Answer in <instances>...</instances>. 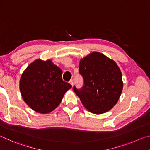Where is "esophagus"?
<instances>
[{
	"label": "esophagus",
	"instance_id": "34e87169",
	"mask_svg": "<svg viewBox=\"0 0 150 150\" xmlns=\"http://www.w3.org/2000/svg\"><path fill=\"white\" fill-rule=\"evenodd\" d=\"M69 83L73 86V80H70L69 81Z\"/></svg>",
	"mask_w": 150,
	"mask_h": 150
}]
</instances>
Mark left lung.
I'll return each instance as SVG.
<instances>
[{"instance_id":"8db88e82","label":"left lung","mask_w":150,"mask_h":150,"mask_svg":"<svg viewBox=\"0 0 150 150\" xmlns=\"http://www.w3.org/2000/svg\"><path fill=\"white\" fill-rule=\"evenodd\" d=\"M79 73L84 80L81 89L73 91L87 110L96 115L113 108L123 88L122 75L115 61L94 52L80 60Z\"/></svg>"}]
</instances>
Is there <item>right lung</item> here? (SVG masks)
Instances as JSON below:
<instances>
[{"label":"right lung","instance_id":"obj_1","mask_svg":"<svg viewBox=\"0 0 150 150\" xmlns=\"http://www.w3.org/2000/svg\"><path fill=\"white\" fill-rule=\"evenodd\" d=\"M62 75V69L50 59H38L30 63L20 80V93L25 103L41 114L54 110L72 87L63 81Z\"/></svg>","mask_w":150,"mask_h":150}]
</instances>
